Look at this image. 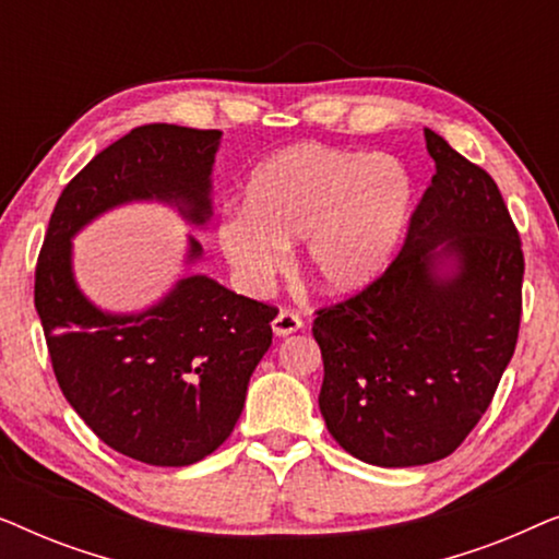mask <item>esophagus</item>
<instances>
[{"label": "esophagus", "instance_id": "obj_1", "mask_svg": "<svg viewBox=\"0 0 559 559\" xmlns=\"http://www.w3.org/2000/svg\"><path fill=\"white\" fill-rule=\"evenodd\" d=\"M300 328H302V318L293 310H280L277 318L272 320V331H274V335H280V338L282 335L300 331Z\"/></svg>", "mask_w": 559, "mask_h": 559}]
</instances>
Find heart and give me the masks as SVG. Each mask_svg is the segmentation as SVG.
Instances as JSON below:
<instances>
[{"label":"heart","mask_w":559,"mask_h":559,"mask_svg":"<svg viewBox=\"0 0 559 559\" xmlns=\"http://www.w3.org/2000/svg\"><path fill=\"white\" fill-rule=\"evenodd\" d=\"M415 182L392 155L297 144L251 170L243 209H228L216 241L249 289H264L302 241V264L320 287L348 293L377 277L407 226Z\"/></svg>","instance_id":"heart-1"}]
</instances>
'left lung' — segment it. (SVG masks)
<instances>
[{
    "label": "left lung",
    "mask_w": 559,
    "mask_h": 559,
    "mask_svg": "<svg viewBox=\"0 0 559 559\" xmlns=\"http://www.w3.org/2000/svg\"><path fill=\"white\" fill-rule=\"evenodd\" d=\"M425 140L435 175L402 251L312 323L328 432L384 468L435 463L468 438L522 323L524 251L499 186L440 134ZM445 258L454 272L440 275Z\"/></svg>",
    "instance_id": "1"
}]
</instances>
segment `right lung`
I'll return each mask as SVG.
<instances>
[{"label": "right lung", "instance_id": "right-lung-1", "mask_svg": "<svg viewBox=\"0 0 559 559\" xmlns=\"http://www.w3.org/2000/svg\"><path fill=\"white\" fill-rule=\"evenodd\" d=\"M218 140V129L144 124L109 144L63 188L35 266L60 392L106 445L147 465L198 463L234 432L277 308L193 274L142 316H109L75 287L71 236L140 198L178 203L203 224ZM190 257H201L195 239Z\"/></svg>", "mask_w": 559, "mask_h": 559}]
</instances>
